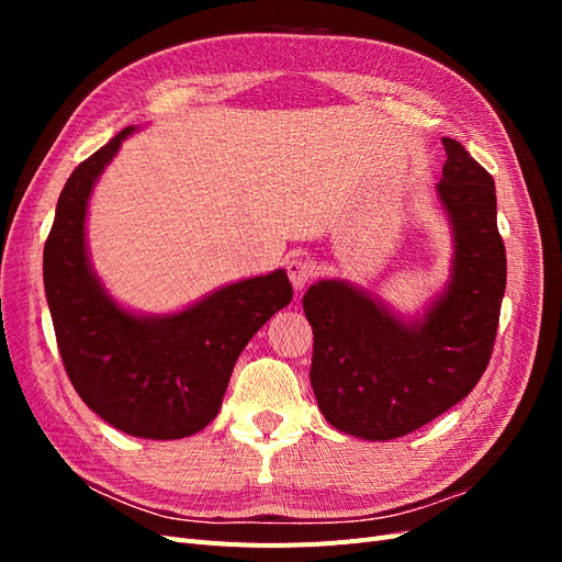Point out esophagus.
I'll return each mask as SVG.
<instances>
[{
	"mask_svg": "<svg viewBox=\"0 0 562 562\" xmlns=\"http://www.w3.org/2000/svg\"><path fill=\"white\" fill-rule=\"evenodd\" d=\"M285 269H288V279H291L295 291H302V288L312 281L316 267H314V262L307 258V255H293V258L288 260Z\"/></svg>",
	"mask_w": 562,
	"mask_h": 562,
	"instance_id": "34e87169",
	"label": "esophagus"
}]
</instances>
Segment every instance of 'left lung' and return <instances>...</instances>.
Masks as SVG:
<instances>
[{"label":"left lung","mask_w":562,"mask_h":562,"mask_svg":"<svg viewBox=\"0 0 562 562\" xmlns=\"http://www.w3.org/2000/svg\"><path fill=\"white\" fill-rule=\"evenodd\" d=\"M443 147L436 203L452 258L427 307L403 316L345 279H321L302 297L318 411L356 438H401L450 411L479 384L495 345L506 288L495 180L464 145L443 138Z\"/></svg>","instance_id":"8db88e82"}]
</instances>
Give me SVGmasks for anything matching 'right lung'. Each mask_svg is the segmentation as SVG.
<instances>
[{"instance_id":"add662e5","label":"right lung","mask_w":562,"mask_h":562,"mask_svg":"<svg viewBox=\"0 0 562 562\" xmlns=\"http://www.w3.org/2000/svg\"><path fill=\"white\" fill-rule=\"evenodd\" d=\"M126 126L67 178L44 246V291L77 394L114 429L173 440L201 431L223 405L236 359L293 300L285 269L215 288L171 314L124 307L93 269L89 201Z\"/></svg>"}]
</instances>
